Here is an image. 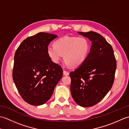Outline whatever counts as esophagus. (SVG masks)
I'll list each match as a JSON object with an SVG mask.
<instances>
[{
	"mask_svg": "<svg viewBox=\"0 0 129 129\" xmlns=\"http://www.w3.org/2000/svg\"><path fill=\"white\" fill-rule=\"evenodd\" d=\"M63 74H64V75H68L69 74V72H67V71H65V70H64L63 71Z\"/></svg>",
	"mask_w": 129,
	"mask_h": 129,
	"instance_id": "34e87169",
	"label": "esophagus"
}]
</instances>
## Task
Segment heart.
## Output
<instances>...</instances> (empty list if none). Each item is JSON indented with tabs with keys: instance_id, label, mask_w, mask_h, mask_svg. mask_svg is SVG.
Returning a JSON list of instances; mask_svg holds the SVG:
<instances>
[{
	"instance_id": "b5f03b06",
	"label": "heart",
	"mask_w": 129,
	"mask_h": 129,
	"mask_svg": "<svg viewBox=\"0 0 129 129\" xmlns=\"http://www.w3.org/2000/svg\"><path fill=\"white\" fill-rule=\"evenodd\" d=\"M90 51V43L83 37L65 36L47 48L49 57L54 64H59L63 58L67 67L78 68L84 64Z\"/></svg>"
}]
</instances>
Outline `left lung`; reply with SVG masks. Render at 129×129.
Masks as SVG:
<instances>
[{"instance_id": "8db88e82", "label": "left lung", "mask_w": 129, "mask_h": 129, "mask_svg": "<svg viewBox=\"0 0 129 129\" xmlns=\"http://www.w3.org/2000/svg\"><path fill=\"white\" fill-rule=\"evenodd\" d=\"M78 33L92 45L84 64L70 73V91L76 103L86 108L100 102L111 89L116 61L113 48L102 35L94 31Z\"/></svg>"}]
</instances>
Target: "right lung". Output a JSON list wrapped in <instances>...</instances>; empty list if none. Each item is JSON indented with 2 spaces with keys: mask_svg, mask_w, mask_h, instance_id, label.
<instances>
[{
  "mask_svg": "<svg viewBox=\"0 0 129 129\" xmlns=\"http://www.w3.org/2000/svg\"><path fill=\"white\" fill-rule=\"evenodd\" d=\"M57 37L39 33L23 41L15 52L13 80L21 98L30 105L47 102L62 77V69L47 53L49 44Z\"/></svg>",
  "mask_w": 129,
  "mask_h": 129,
  "instance_id": "add662e5",
  "label": "right lung"
}]
</instances>
